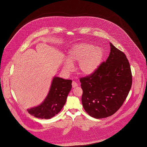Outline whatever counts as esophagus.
I'll return each mask as SVG.
<instances>
[{
	"label": "esophagus",
	"mask_w": 147,
	"mask_h": 147,
	"mask_svg": "<svg viewBox=\"0 0 147 147\" xmlns=\"http://www.w3.org/2000/svg\"><path fill=\"white\" fill-rule=\"evenodd\" d=\"M71 85H72V87H73V88H76V87L78 86V85L77 83H76V82H74V81H73V82H72V83H71Z\"/></svg>",
	"instance_id": "obj_1"
}]
</instances>
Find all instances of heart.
Segmentation results:
<instances>
[{"label": "heart", "instance_id": "1", "mask_svg": "<svg viewBox=\"0 0 147 147\" xmlns=\"http://www.w3.org/2000/svg\"><path fill=\"white\" fill-rule=\"evenodd\" d=\"M103 57L102 50L94 46L82 43L70 49L67 59L64 63V70L69 73L74 69L73 64L78 63V69L83 75H89L98 68Z\"/></svg>", "mask_w": 147, "mask_h": 147}]
</instances>
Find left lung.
I'll return each mask as SVG.
<instances>
[{
    "instance_id": "8db88e82",
    "label": "left lung",
    "mask_w": 147,
    "mask_h": 147,
    "mask_svg": "<svg viewBox=\"0 0 147 147\" xmlns=\"http://www.w3.org/2000/svg\"><path fill=\"white\" fill-rule=\"evenodd\" d=\"M106 62L86 77L80 78L84 110L95 119L113 115L123 105L132 84L130 65L125 54L111 43Z\"/></svg>"
}]
</instances>
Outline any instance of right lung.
<instances>
[{
  "instance_id": "add662e5",
  "label": "right lung",
  "mask_w": 147,
  "mask_h": 147,
  "mask_svg": "<svg viewBox=\"0 0 147 147\" xmlns=\"http://www.w3.org/2000/svg\"><path fill=\"white\" fill-rule=\"evenodd\" d=\"M72 80L54 77L49 92L42 104L28 110L35 117L52 118L61 111L66 102L67 96L71 89Z\"/></svg>"
}]
</instances>
